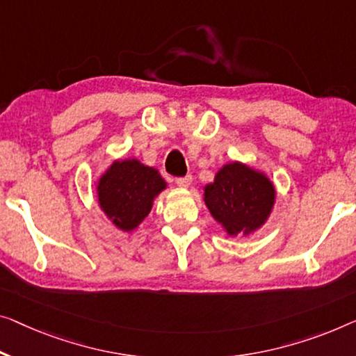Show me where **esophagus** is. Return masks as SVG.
Here are the masks:
<instances>
[{"mask_svg": "<svg viewBox=\"0 0 356 356\" xmlns=\"http://www.w3.org/2000/svg\"><path fill=\"white\" fill-rule=\"evenodd\" d=\"M176 184L177 187L180 188H188L190 184H192V177H180V179H176Z\"/></svg>", "mask_w": 356, "mask_h": 356, "instance_id": "obj_1", "label": "esophagus"}]
</instances>
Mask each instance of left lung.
Instances as JSON below:
<instances>
[{
  "label": "left lung",
  "instance_id": "left-lung-1",
  "mask_svg": "<svg viewBox=\"0 0 356 356\" xmlns=\"http://www.w3.org/2000/svg\"><path fill=\"white\" fill-rule=\"evenodd\" d=\"M204 204L229 236H249L262 229L272 214L277 190L264 171L232 161L204 185Z\"/></svg>",
  "mask_w": 356,
  "mask_h": 356
}]
</instances>
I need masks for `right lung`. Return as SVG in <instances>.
Here are the masks:
<instances>
[{
    "label": "right lung",
    "instance_id": "right-lung-1",
    "mask_svg": "<svg viewBox=\"0 0 356 356\" xmlns=\"http://www.w3.org/2000/svg\"><path fill=\"white\" fill-rule=\"evenodd\" d=\"M168 188L158 169L137 158L113 160L100 174L95 195L100 211L121 232H134L150 214L153 203Z\"/></svg>",
    "mask_w": 356,
    "mask_h": 356
}]
</instances>
